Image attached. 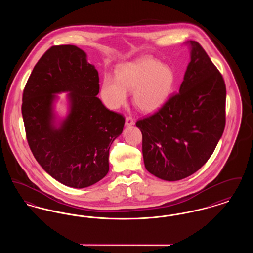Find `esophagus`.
<instances>
[{
    "label": "esophagus",
    "mask_w": 253,
    "mask_h": 253,
    "mask_svg": "<svg viewBox=\"0 0 253 253\" xmlns=\"http://www.w3.org/2000/svg\"><path fill=\"white\" fill-rule=\"evenodd\" d=\"M134 123V121L132 120L131 117H126V119H125V124H126V126H131Z\"/></svg>",
    "instance_id": "obj_1"
}]
</instances>
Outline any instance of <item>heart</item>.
<instances>
[{
    "instance_id": "b5f03b06",
    "label": "heart",
    "mask_w": 253,
    "mask_h": 253,
    "mask_svg": "<svg viewBox=\"0 0 253 253\" xmlns=\"http://www.w3.org/2000/svg\"><path fill=\"white\" fill-rule=\"evenodd\" d=\"M175 74L160 60L143 57L118 67L116 78L105 75L100 95L109 108L117 109L125 103L127 90L132 91L134 105L145 113L161 108L171 96Z\"/></svg>"
}]
</instances>
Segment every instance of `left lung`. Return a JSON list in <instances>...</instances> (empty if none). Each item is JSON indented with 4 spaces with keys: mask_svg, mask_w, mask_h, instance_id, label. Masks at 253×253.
<instances>
[{
    "mask_svg": "<svg viewBox=\"0 0 253 253\" xmlns=\"http://www.w3.org/2000/svg\"><path fill=\"white\" fill-rule=\"evenodd\" d=\"M189 42L191 61L179 93L135 123L142 132L145 168L163 180H181L201 168L226 124L224 79L203 47Z\"/></svg>",
    "mask_w": 253,
    "mask_h": 253,
    "instance_id": "left-lung-1",
    "label": "left lung"
}]
</instances>
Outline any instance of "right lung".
Instances as JSON below:
<instances>
[{
    "instance_id": "add662e5",
    "label": "right lung",
    "mask_w": 253,
    "mask_h": 253,
    "mask_svg": "<svg viewBox=\"0 0 253 253\" xmlns=\"http://www.w3.org/2000/svg\"><path fill=\"white\" fill-rule=\"evenodd\" d=\"M98 73L75 45H55L37 62L23 94L22 114L30 150L39 164L61 184L83 189L109 171V150L124 117L96 97ZM69 91L70 114L58 128L52 101Z\"/></svg>"
}]
</instances>
